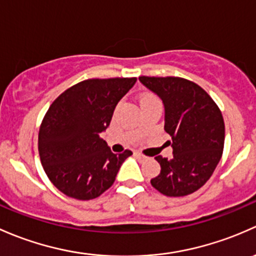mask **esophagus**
<instances>
[{
    "mask_svg": "<svg viewBox=\"0 0 256 256\" xmlns=\"http://www.w3.org/2000/svg\"><path fill=\"white\" fill-rule=\"evenodd\" d=\"M134 154H136V158H139V159H144V158H146V155H143V154H140V152H134Z\"/></svg>",
    "mask_w": 256,
    "mask_h": 256,
    "instance_id": "esophagus-1",
    "label": "esophagus"
}]
</instances>
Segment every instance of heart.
I'll use <instances>...</instances> for the list:
<instances>
[{"label":"heart","instance_id":"obj_1","mask_svg":"<svg viewBox=\"0 0 256 256\" xmlns=\"http://www.w3.org/2000/svg\"><path fill=\"white\" fill-rule=\"evenodd\" d=\"M158 98L156 96H155L154 94H150V92H144V94H140V97H139V102H140V106H143V104H148V102H152V101H156Z\"/></svg>","mask_w":256,"mask_h":256}]
</instances>
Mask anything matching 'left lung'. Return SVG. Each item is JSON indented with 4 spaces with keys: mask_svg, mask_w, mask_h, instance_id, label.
Returning a JSON list of instances; mask_svg holds the SVG:
<instances>
[{
    "mask_svg": "<svg viewBox=\"0 0 256 256\" xmlns=\"http://www.w3.org/2000/svg\"><path fill=\"white\" fill-rule=\"evenodd\" d=\"M139 80L164 102V128L172 142L170 160L155 156L162 170L150 182L168 197L194 194L207 182L222 158L226 134L222 112L201 86L187 78L140 76Z\"/></svg>",
    "mask_w": 256,
    "mask_h": 256,
    "instance_id": "obj_1",
    "label": "left lung"
}]
</instances>
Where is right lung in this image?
<instances>
[{
	"mask_svg": "<svg viewBox=\"0 0 256 256\" xmlns=\"http://www.w3.org/2000/svg\"><path fill=\"white\" fill-rule=\"evenodd\" d=\"M136 81L88 78L65 90L50 104L39 128V158L49 180L64 194L81 201L101 196L133 154L128 149L112 152L101 133Z\"/></svg>",
	"mask_w": 256,
	"mask_h": 256,
	"instance_id": "obj_1",
	"label": "right lung"
}]
</instances>
